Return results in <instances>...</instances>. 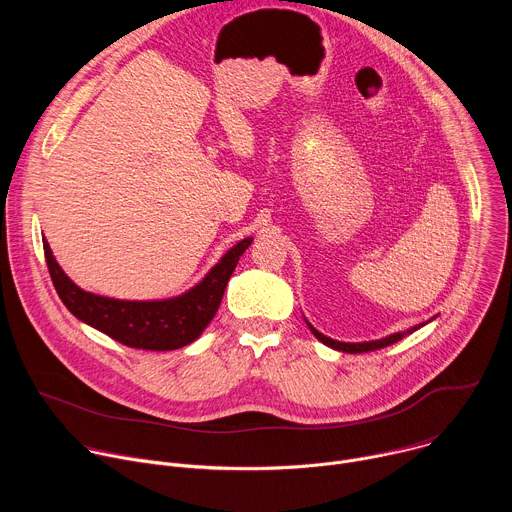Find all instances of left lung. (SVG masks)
<instances>
[{
    "instance_id": "left-lung-1",
    "label": "left lung",
    "mask_w": 512,
    "mask_h": 512,
    "mask_svg": "<svg viewBox=\"0 0 512 512\" xmlns=\"http://www.w3.org/2000/svg\"><path fill=\"white\" fill-rule=\"evenodd\" d=\"M306 324H308V328L312 330V334H314L322 344H326V346H330V348H334V350H340V352H350V354H356V352L360 354V352H371V350L385 348V346H389V344L399 342V340L405 338L407 334H413V332L419 330L421 326H425V324H417V326H413V328H409V330H405V332H395V334H389V336H385V338H381V340H371V342H338V340H332V338L324 336L322 332H318L308 320H306Z\"/></svg>"
}]
</instances>
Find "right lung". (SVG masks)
<instances>
[{
    "instance_id": "add662e5",
    "label": "right lung",
    "mask_w": 512,
    "mask_h": 512,
    "mask_svg": "<svg viewBox=\"0 0 512 512\" xmlns=\"http://www.w3.org/2000/svg\"><path fill=\"white\" fill-rule=\"evenodd\" d=\"M251 241L253 237H247L231 247L202 281L184 291L182 296L131 302L97 296L81 289L62 271L48 241L42 239L52 283L68 312L113 340L141 350H176L194 342L221 306L227 283Z\"/></svg>"
}]
</instances>
